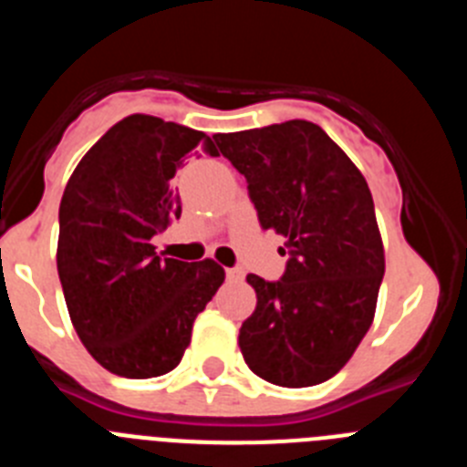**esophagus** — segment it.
Returning <instances> with one entry per match:
<instances>
[{"label": "esophagus", "instance_id": "esophagus-1", "mask_svg": "<svg viewBox=\"0 0 467 467\" xmlns=\"http://www.w3.org/2000/svg\"><path fill=\"white\" fill-rule=\"evenodd\" d=\"M226 278H229L231 283H241L243 271L241 269H226Z\"/></svg>", "mask_w": 467, "mask_h": 467}]
</instances>
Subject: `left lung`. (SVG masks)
Listing matches in <instances>:
<instances>
[{
	"label": "left lung",
	"mask_w": 467,
	"mask_h": 467,
	"mask_svg": "<svg viewBox=\"0 0 467 467\" xmlns=\"http://www.w3.org/2000/svg\"><path fill=\"white\" fill-rule=\"evenodd\" d=\"M245 175L262 229L285 236L280 280L250 274L257 308L238 334L247 367L285 388L323 383L350 360L377 311L386 259L372 192L311 121L213 135Z\"/></svg>",
	"instance_id": "1"
}]
</instances>
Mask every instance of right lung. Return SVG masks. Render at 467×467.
<instances>
[{
  "mask_svg": "<svg viewBox=\"0 0 467 467\" xmlns=\"http://www.w3.org/2000/svg\"><path fill=\"white\" fill-rule=\"evenodd\" d=\"M201 130L133 114L74 168L60 201L57 275L81 344L111 374L151 379L182 360L196 316L224 283L213 259L159 257L151 238L180 220L175 172Z\"/></svg>",
  "mask_w": 467,
  "mask_h": 467,
  "instance_id": "right-lung-1",
  "label": "right lung"
}]
</instances>
